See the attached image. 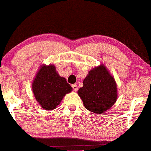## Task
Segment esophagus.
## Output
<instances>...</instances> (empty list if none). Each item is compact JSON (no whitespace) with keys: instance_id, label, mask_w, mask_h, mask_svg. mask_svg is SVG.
Listing matches in <instances>:
<instances>
[{"instance_id":"1","label":"esophagus","mask_w":151,"mask_h":151,"mask_svg":"<svg viewBox=\"0 0 151 151\" xmlns=\"http://www.w3.org/2000/svg\"><path fill=\"white\" fill-rule=\"evenodd\" d=\"M72 87L73 89H74V91H75V92H77V91L78 90V87H77V84H72Z\"/></svg>"}]
</instances>
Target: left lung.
<instances>
[{"mask_svg":"<svg viewBox=\"0 0 151 151\" xmlns=\"http://www.w3.org/2000/svg\"><path fill=\"white\" fill-rule=\"evenodd\" d=\"M78 94L86 109L101 114L115 103L117 97V84L104 65L91 69L83 81Z\"/></svg>","mask_w":151,"mask_h":151,"instance_id":"obj_1","label":"left lung"}]
</instances>
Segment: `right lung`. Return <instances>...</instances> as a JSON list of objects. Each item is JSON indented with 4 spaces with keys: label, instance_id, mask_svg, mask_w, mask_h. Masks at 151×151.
I'll list each match as a JSON object with an SVG mask.
<instances>
[{
    "label": "right lung",
    "instance_id": "1",
    "mask_svg": "<svg viewBox=\"0 0 151 151\" xmlns=\"http://www.w3.org/2000/svg\"><path fill=\"white\" fill-rule=\"evenodd\" d=\"M36 100L43 109L54 110L72 88L65 78L60 77L53 64L42 65L32 83Z\"/></svg>",
    "mask_w": 151,
    "mask_h": 151
}]
</instances>
